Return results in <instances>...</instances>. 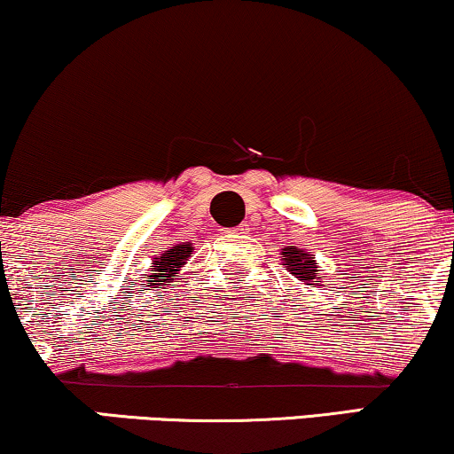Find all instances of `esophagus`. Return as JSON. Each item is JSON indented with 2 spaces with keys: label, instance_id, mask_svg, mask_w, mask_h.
<instances>
[{
  "label": "esophagus",
  "instance_id": "34e87169",
  "mask_svg": "<svg viewBox=\"0 0 454 454\" xmlns=\"http://www.w3.org/2000/svg\"><path fill=\"white\" fill-rule=\"evenodd\" d=\"M229 233H238V236H242V233H248V225H246V223H242V225L233 227Z\"/></svg>",
  "mask_w": 454,
  "mask_h": 454
}]
</instances>
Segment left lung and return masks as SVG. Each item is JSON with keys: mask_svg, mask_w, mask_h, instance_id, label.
<instances>
[{"mask_svg": "<svg viewBox=\"0 0 454 454\" xmlns=\"http://www.w3.org/2000/svg\"><path fill=\"white\" fill-rule=\"evenodd\" d=\"M282 256H284V265L288 267V271L293 273L294 278L303 279L307 286H320L316 282V273H317V262L316 256L305 253L303 248H296V246H286L282 248Z\"/></svg>", "mask_w": 454, "mask_h": 454, "instance_id": "8db88e82", "label": "left lung"}]
</instances>
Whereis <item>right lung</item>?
<instances>
[{"instance_id": "right-lung-1", "label": "right lung", "mask_w": 454, "mask_h": 454, "mask_svg": "<svg viewBox=\"0 0 454 454\" xmlns=\"http://www.w3.org/2000/svg\"><path fill=\"white\" fill-rule=\"evenodd\" d=\"M193 254V244L192 242H181V244H172L170 248L164 250L160 256H155L151 261V271L147 279L149 288H160V286H168V282L176 279L178 273H181L183 265L189 261V256Z\"/></svg>"}]
</instances>
